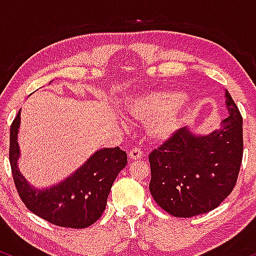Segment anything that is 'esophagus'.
Returning a JSON list of instances; mask_svg holds the SVG:
<instances>
[{"mask_svg": "<svg viewBox=\"0 0 256 256\" xmlns=\"http://www.w3.org/2000/svg\"><path fill=\"white\" fill-rule=\"evenodd\" d=\"M140 158H143V152H140V149L134 148L128 152V160L130 161H137V160H140Z\"/></svg>", "mask_w": 256, "mask_h": 256, "instance_id": "34e87169", "label": "esophagus"}]
</instances>
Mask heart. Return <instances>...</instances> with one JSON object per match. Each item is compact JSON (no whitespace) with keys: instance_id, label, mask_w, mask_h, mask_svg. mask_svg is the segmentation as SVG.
Returning <instances> with one entry per match:
<instances>
[{"instance_id":"b5f03b06","label":"heart","mask_w":256,"mask_h":256,"mask_svg":"<svg viewBox=\"0 0 256 256\" xmlns=\"http://www.w3.org/2000/svg\"><path fill=\"white\" fill-rule=\"evenodd\" d=\"M183 107V94L152 91L128 98L125 112L137 122H148L146 134L152 140L165 142L180 128Z\"/></svg>"}]
</instances>
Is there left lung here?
Here are the masks:
<instances>
[{"label": "left lung", "mask_w": 256, "mask_h": 256, "mask_svg": "<svg viewBox=\"0 0 256 256\" xmlns=\"http://www.w3.org/2000/svg\"><path fill=\"white\" fill-rule=\"evenodd\" d=\"M228 118L210 134L183 128L149 155L152 198L173 216L210 212L230 195L243 156V120L225 90Z\"/></svg>", "instance_id": "obj_1"}]
</instances>
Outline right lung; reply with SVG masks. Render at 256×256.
<instances>
[{"instance_id":"obj_1","label":"right lung","mask_w":256,"mask_h":256,"mask_svg":"<svg viewBox=\"0 0 256 256\" xmlns=\"http://www.w3.org/2000/svg\"><path fill=\"white\" fill-rule=\"evenodd\" d=\"M20 114L22 110L10 126V161L20 198L32 213L54 225L72 228L92 225L106 210L112 185L128 164L126 152L119 146L98 149L58 183L36 188L19 170Z\"/></svg>"}]
</instances>
